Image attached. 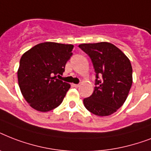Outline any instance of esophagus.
Listing matches in <instances>:
<instances>
[{
	"label": "esophagus",
	"mask_w": 151,
	"mask_h": 151,
	"mask_svg": "<svg viewBox=\"0 0 151 151\" xmlns=\"http://www.w3.org/2000/svg\"><path fill=\"white\" fill-rule=\"evenodd\" d=\"M72 86L74 88H78L79 86H80V85H78V84H73V85H72Z\"/></svg>",
	"instance_id": "34e87169"
}]
</instances>
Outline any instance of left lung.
<instances>
[{
  "mask_svg": "<svg viewBox=\"0 0 151 151\" xmlns=\"http://www.w3.org/2000/svg\"><path fill=\"white\" fill-rule=\"evenodd\" d=\"M79 48L90 57L96 72V87L83 100L85 108L97 116L115 113L126 100L132 84V68L129 58L108 42L81 44Z\"/></svg>",
  "mask_w": 151,
  "mask_h": 151,
  "instance_id": "8db88e82",
  "label": "left lung"
}]
</instances>
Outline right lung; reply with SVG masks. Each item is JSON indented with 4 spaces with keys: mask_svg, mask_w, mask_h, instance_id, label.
Returning <instances> with one entry per match:
<instances>
[{
    "mask_svg": "<svg viewBox=\"0 0 151 151\" xmlns=\"http://www.w3.org/2000/svg\"><path fill=\"white\" fill-rule=\"evenodd\" d=\"M73 48V45L44 42L22 55L18 81L22 96L32 108L48 112L61 104L70 85L55 75L63 74Z\"/></svg>",
    "mask_w": 151,
    "mask_h": 151,
    "instance_id": "right-lung-1",
    "label": "right lung"
}]
</instances>
